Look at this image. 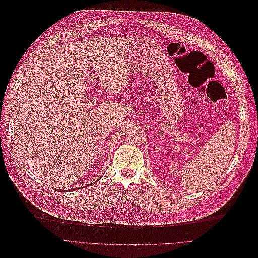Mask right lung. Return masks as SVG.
I'll return each mask as SVG.
<instances>
[{
	"label": "right lung",
	"instance_id": "right-lung-1",
	"mask_svg": "<svg viewBox=\"0 0 258 258\" xmlns=\"http://www.w3.org/2000/svg\"><path fill=\"white\" fill-rule=\"evenodd\" d=\"M98 181H99V179H98ZM98 181H97V182H98ZM97 182H95V183H97ZM95 183H93V184H95ZM59 190H60V189H59Z\"/></svg>",
	"mask_w": 258,
	"mask_h": 258
}]
</instances>
